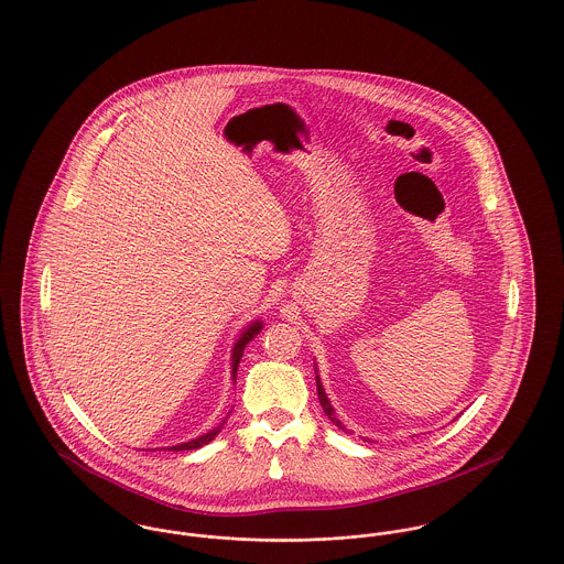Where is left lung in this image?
Masks as SVG:
<instances>
[{
  "mask_svg": "<svg viewBox=\"0 0 564 564\" xmlns=\"http://www.w3.org/2000/svg\"><path fill=\"white\" fill-rule=\"evenodd\" d=\"M315 368H317V366H315ZM315 372H317V370H315ZM315 379H317V397H319V404L324 406V413L328 415V420H330L336 429H340L343 432H349L345 429V424L336 417V411H334V406L330 404V398L326 397V390H324V386H322L319 375H315ZM365 441H368V438H365ZM370 443H372V441H370Z\"/></svg>",
  "mask_w": 564,
  "mask_h": 564,
  "instance_id": "left-lung-1",
  "label": "left lung"
}]
</instances>
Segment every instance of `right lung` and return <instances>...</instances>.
I'll use <instances>...</instances> for the list:
<instances>
[{"label":"right lung","instance_id":"right-lung-1","mask_svg":"<svg viewBox=\"0 0 564 564\" xmlns=\"http://www.w3.org/2000/svg\"><path fill=\"white\" fill-rule=\"evenodd\" d=\"M264 328V322L262 319H256V322H251L245 330L240 332V336L236 338V343H234L232 347V381L236 383V370H238V365H240V358H242V354H245V347L249 345V340H253L260 332ZM228 420V417H226ZM226 420L217 426V429H213V431L204 432L202 436L198 438H192V441H187V443H178V445H172V447H167V449H172V452H185V449H198V447H204V445H208L221 429H224V424H226Z\"/></svg>","mask_w":564,"mask_h":564}]
</instances>
